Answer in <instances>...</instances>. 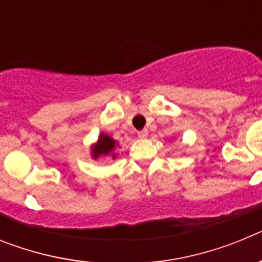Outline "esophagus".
<instances>
[{"instance_id": "34e87169", "label": "esophagus", "mask_w": 262, "mask_h": 262, "mask_svg": "<svg viewBox=\"0 0 262 262\" xmlns=\"http://www.w3.org/2000/svg\"><path fill=\"white\" fill-rule=\"evenodd\" d=\"M138 136L140 139H145L148 136V129H142V131H139Z\"/></svg>"}]
</instances>
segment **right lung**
Returning a JSON list of instances; mask_svg holds the SVG:
<instances>
[{"label":"right lung","mask_w":262,"mask_h":262,"mask_svg":"<svg viewBox=\"0 0 262 262\" xmlns=\"http://www.w3.org/2000/svg\"><path fill=\"white\" fill-rule=\"evenodd\" d=\"M117 147L118 143L114 139L110 138L108 135H105V134H101L96 144L92 147V157L94 160L98 159L99 156H111L113 159H115L117 155L114 154V151Z\"/></svg>","instance_id":"add662e5"}]
</instances>
